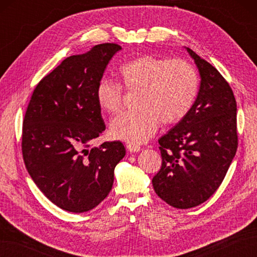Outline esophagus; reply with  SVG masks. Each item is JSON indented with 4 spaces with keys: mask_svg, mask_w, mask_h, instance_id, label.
Returning a JSON list of instances; mask_svg holds the SVG:
<instances>
[{
    "mask_svg": "<svg viewBox=\"0 0 257 257\" xmlns=\"http://www.w3.org/2000/svg\"><path fill=\"white\" fill-rule=\"evenodd\" d=\"M127 149L130 152H139L141 150V147L136 145H127Z\"/></svg>",
    "mask_w": 257,
    "mask_h": 257,
    "instance_id": "1",
    "label": "esophagus"
}]
</instances>
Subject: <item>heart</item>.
<instances>
[{
  "mask_svg": "<svg viewBox=\"0 0 257 257\" xmlns=\"http://www.w3.org/2000/svg\"><path fill=\"white\" fill-rule=\"evenodd\" d=\"M119 76L125 89L139 90L138 109L120 113L110 123L112 137L129 145L147 143L160 122L169 125L181 121L199 95L198 72L183 59L141 55L121 65ZM96 99L102 110L118 112L123 101L122 86L112 79H100Z\"/></svg>",
  "mask_w": 257,
  "mask_h": 257,
  "instance_id": "heart-1",
  "label": "heart"
}]
</instances>
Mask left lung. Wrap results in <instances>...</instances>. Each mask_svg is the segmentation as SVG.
I'll use <instances>...</instances> for the list:
<instances>
[{
    "mask_svg": "<svg viewBox=\"0 0 257 257\" xmlns=\"http://www.w3.org/2000/svg\"><path fill=\"white\" fill-rule=\"evenodd\" d=\"M201 84L187 117L162 136L160 171L152 179L156 193L177 209L203 203L220 187L237 149L236 100L224 77L187 47Z\"/></svg>",
    "mask_w": 257,
    "mask_h": 257,
    "instance_id": "8db88e82",
    "label": "left lung"
}]
</instances>
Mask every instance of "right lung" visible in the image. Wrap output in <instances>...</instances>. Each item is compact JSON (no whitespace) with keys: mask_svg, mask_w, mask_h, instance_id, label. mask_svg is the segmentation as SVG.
<instances>
[{"mask_svg":"<svg viewBox=\"0 0 257 257\" xmlns=\"http://www.w3.org/2000/svg\"><path fill=\"white\" fill-rule=\"evenodd\" d=\"M120 50L105 43L64 59L37 84L27 106L22 132L25 167L46 198L65 211L83 213L99 204L125 155L120 141L89 149L106 129L97 85Z\"/></svg>","mask_w":257,"mask_h":257,"instance_id":"obj_1","label":"right lung"}]
</instances>
